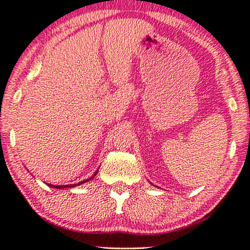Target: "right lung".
I'll use <instances>...</instances> for the list:
<instances>
[{
	"label": "right lung",
	"mask_w": 250,
	"mask_h": 250,
	"mask_svg": "<svg viewBox=\"0 0 250 250\" xmlns=\"http://www.w3.org/2000/svg\"><path fill=\"white\" fill-rule=\"evenodd\" d=\"M97 172H98V170H97V171L95 172V175H93L91 178H88V179H85V180H83V182H80V183H78V184H74V185H63V186H56V185H49L48 186H50V187H54V188H57V189H59V188H68V187H75V186H79V185H81V184H84V183H86V182H89V180H91L93 177H95L96 175H97Z\"/></svg>",
	"instance_id": "right-lung-1"
}]
</instances>
